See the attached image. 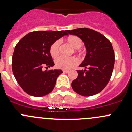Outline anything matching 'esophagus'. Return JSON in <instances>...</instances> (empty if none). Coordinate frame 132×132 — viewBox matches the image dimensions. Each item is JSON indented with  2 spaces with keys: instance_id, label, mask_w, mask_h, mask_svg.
Instances as JSON below:
<instances>
[{
  "instance_id": "1",
  "label": "esophagus",
  "mask_w": 132,
  "mask_h": 132,
  "mask_svg": "<svg viewBox=\"0 0 132 132\" xmlns=\"http://www.w3.org/2000/svg\"><path fill=\"white\" fill-rule=\"evenodd\" d=\"M63 72L64 73L67 74V73H69V71H68V70H63Z\"/></svg>"
}]
</instances>
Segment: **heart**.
Instances as JSON below:
<instances>
[{"instance_id":"1","label":"heart","mask_w":132,"mask_h":132,"mask_svg":"<svg viewBox=\"0 0 132 132\" xmlns=\"http://www.w3.org/2000/svg\"><path fill=\"white\" fill-rule=\"evenodd\" d=\"M66 41L75 49V51L79 54H82V51L81 49L82 46V40L81 39L77 36H69L66 39ZM59 47L60 42L56 40L52 44L50 48V53L51 56L53 57H57L59 54ZM79 63V60L76 57L73 56L70 57H59L55 60L56 66L59 69H69L75 67Z\"/></svg>"}]
</instances>
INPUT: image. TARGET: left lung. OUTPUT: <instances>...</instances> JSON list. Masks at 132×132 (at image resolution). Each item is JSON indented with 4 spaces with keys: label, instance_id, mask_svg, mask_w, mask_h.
Listing matches in <instances>:
<instances>
[{
    "label": "left lung",
    "instance_id": "1",
    "mask_svg": "<svg viewBox=\"0 0 132 132\" xmlns=\"http://www.w3.org/2000/svg\"><path fill=\"white\" fill-rule=\"evenodd\" d=\"M67 32L80 37L87 51L79 65L86 69L77 70L78 77L71 83L73 90L83 96L98 94L109 82L113 70L115 53L111 42L101 33L86 27Z\"/></svg>",
    "mask_w": 132,
    "mask_h": 132
}]
</instances>
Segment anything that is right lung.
<instances>
[{"mask_svg": "<svg viewBox=\"0 0 132 132\" xmlns=\"http://www.w3.org/2000/svg\"><path fill=\"white\" fill-rule=\"evenodd\" d=\"M67 31H40L28 33L19 41L12 56V69L22 89L32 96L41 97L54 89L56 79L63 71L59 69L43 71L54 65L50 53L54 42Z\"/></svg>", "mask_w": 132, "mask_h": 132, "instance_id": "obj_1", "label": "right lung"}]
</instances>
